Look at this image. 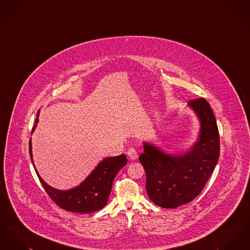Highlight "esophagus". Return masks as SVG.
<instances>
[{"label":"esophagus","mask_w":250,"mask_h":250,"mask_svg":"<svg viewBox=\"0 0 250 250\" xmlns=\"http://www.w3.org/2000/svg\"><path fill=\"white\" fill-rule=\"evenodd\" d=\"M127 155L131 160H135L138 157V153L135 148H129L127 151Z\"/></svg>","instance_id":"obj_1"}]
</instances>
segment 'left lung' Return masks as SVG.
<instances>
[{
    "instance_id": "obj_1",
    "label": "left lung",
    "mask_w": 250,
    "mask_h": 250,
    "mask_svg": "<svg viewBox=\"0 0 250 250\" xmlns=\"http://www.w3.org/2000/svg\"><path fill=\"white\" fill-rule=\"evenodd\" d=\"M201 123L199 140L182 155H167L144 143L139 159L146 172L150 200L162 208H176L193 201L214 171L220 152L219 133L210 104L204 98L188 101Z\"/></svg>"
}]
</instances>
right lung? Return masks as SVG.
<instances>
[{"label": "right lung", "instance_id": "add662e5", "mask_svg": "<svg viewBox=\"0 0 250 250\" xmlns=\"http://www.w3.org/2000/svg\"><path fill=\"white\" fill-rule=\"evenodd\" d=\"M39 112L40 109L37 111L36 125L32 129V133L36 129ZM29 152L34 164L31 140L29 142ZM126 162L127 159L125 154L107 157L99 162L92 173L79 187L65 191L59 190L48 186L40 177L36 167L35 169L49 198L59 207L69 212L89 214L102 209L107 204L113 180L120 169L126 165Z\"/></svg>", "mask_w": 250, "mask_h": 250}]
</instances>
